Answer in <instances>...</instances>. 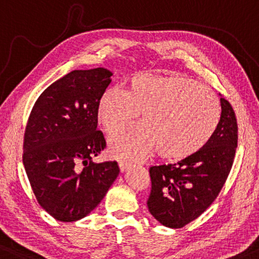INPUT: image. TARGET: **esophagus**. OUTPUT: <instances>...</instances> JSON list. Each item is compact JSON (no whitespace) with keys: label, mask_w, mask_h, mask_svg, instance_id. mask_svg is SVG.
<instances>
[{"label":"esophagus","mask_w":259,"mask_h":259,"mask_svg":"<svg viewBox=\"0 0 259 259\" xmlns=\"http://www.w3.org/2000/svg\"><path fill=\"white\" fill-rule=\"evenodd\" d=\"M129 165H130V162H127V161H119V162H118V167H119V170L122 171V173H123L124 170L126 169L127 167H129Z\"/></svg>","instance_id":"34e87169"}]
</instances>
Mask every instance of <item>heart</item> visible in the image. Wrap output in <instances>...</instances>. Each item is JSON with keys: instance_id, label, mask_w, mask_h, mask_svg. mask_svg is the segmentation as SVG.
I'll return each mask as SVG.
<instances>
[{"instance_id": "obj_1", "label": "heart", "mask_w": 259, "mask_h": 259, "mask_svg": "<svg viewBox=\"0 0 259 259\" xmlns=\"http://www.w3.org/2000/svg\"><path fill=\"white\" fill-rule=\"evenodd\" d=\"M142 112V123L109 140L113 157L143 160L160 150L168 160H184L211 140L220 122L214 92L186 75H135L125 90L109 89L99 98L97 119L112 134L132 124Z\"/></svg>"}]
</instances>
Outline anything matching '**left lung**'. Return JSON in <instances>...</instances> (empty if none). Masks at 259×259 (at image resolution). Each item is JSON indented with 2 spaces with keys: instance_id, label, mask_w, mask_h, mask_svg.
Listing matches in <instances>:
<instances>
[{
  "instance_id": "obj_1",
  "label": "left lung",
  "mask_w": 259,
  "mask_h": 259,
  "mask_svg": "<svg viewBox=\"0 0 259 259\" xmlns=\"http://www.w3.org/2000/svg\"><path fill=\"white\" fill-rule=\"evenodd\" d=\"M220 122L211 140L195 154L173 164L150 167L151 191L147 205L162 225L181 229L198 218L222 191L236 155L237 118L220 98Z\"/></svg>"
}]
</instances>
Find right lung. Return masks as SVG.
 Returning <instances> with one entry per match:
<instances>
[{
  "label": "right lung",
  "instance_id": "add662e5",
  "mask_svg": "<svg viewBox=\"0 0 259 259\" xmlns=\"http://www.w3.org/2000/svg\"><path fill=\"white\" fill-rule=\"evenodd\" d=\"M111 75L103 67L72 71L48 86L30 112L23 165L37 202L60 222L94 211L119 174L116 161L92 162L106 146L97 105Z\"/></svg>",
  "mask_w": 259,
  "mask_h": 259
}]
</instances>
